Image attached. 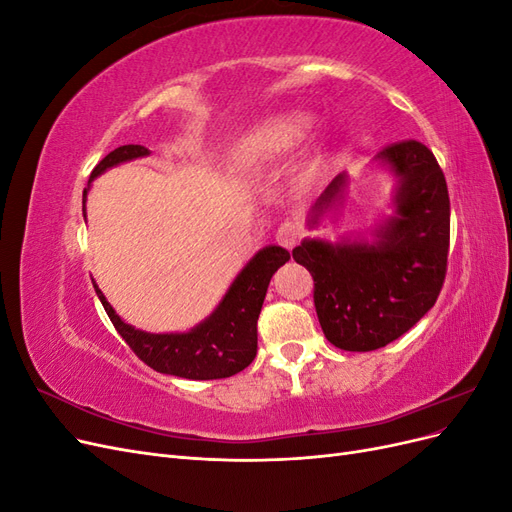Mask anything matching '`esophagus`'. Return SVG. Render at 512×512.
Listing matches in <instances>:
<instances>
[{"instance_id": "obj_1", "label": "esophagus", "mask_w": 512, "mask_h": 512, "mask_svg": "<svg viewBox=\"0 0 512 512\" xmlns=\"http://www.w3.org/2000/svg\"><path fill=\"white\" fill-rule=\"evenodd\" d=\"M301 224L299 222H284L280 228H277V235H275V239H277V243L280 245H284V247H288V250H292L294 245H297V241H299V237H301Z\"/></svg>"}]
</instances>
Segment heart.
<instances>
[{"instance_id": "heart-1", "label": "heart", "mask_w": 512, "mask_h": 512, "mask_svg": "<svg viewBox=\"0 0 512 512\" xmlns=\"http://www.w3.org/2000/svg\"><path fill=\"white\" fill-rule=\"evenodd\" d=\"M314 117L309 113H277L262 119L239 134L230 147L232 160L241 168H258L286 158L297 149L312 130ZM329 149L324 141H316L305 164V177H316L327 166Z\"/></svg>"}]
</instances>
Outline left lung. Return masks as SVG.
<instances>
[{"label":"left lung","instance_id":"left-lung-1","mask_svg":"<svg viewBox=\"0 0 512 512\" xmlns=\"http://www.w3.org/2000/svg\"><path fill=\"white\" fill-rule=\"evenodd\" d=\"M376 168L395 177L393 213L367 237H307L292 258L314 277V303L324 337L348 352L395 342L436 303L446 275L451 203L433 153L418 141L384 147ZM348 175H337L307 215L318 228L342 209Z\"/></svg>","mask_w":512,"mask_h":512}]
</instances>
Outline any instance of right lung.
Instances as JSON below:
<instances>
[{
  "instance_id": "obj_1",
  "label": "right lung",
  "mask_w": 512,
  "mask_h": 512,
  "mask_svg": "<svg viewBox=\"0 0 512 512\" xmlns=\"http://www.w3.org/2000/svg\"><path fill=\"white\" fill-rule=\"evenodd\" d=\"M149 149L143 145H123L91 170L89 185L83 192V205L91 181L106 173L108 168L119 166L136 158L149 156ZM85 213V209H83ZM87 220V213H85ZM290 260V254L280 245H267L258 250L250 262L237 273L228 286L218 307L196 327L183 333H149L134 329L106 301L102 290L94 282L98 299L102 301L108 318L115 324L117 333L126 339L134 354L160 374L188 378V380H218L230 378L243 371L254 361L258 348L256 324L262 303L267 297V288L273 273Z\"/></svg>"
}]
</instances>
